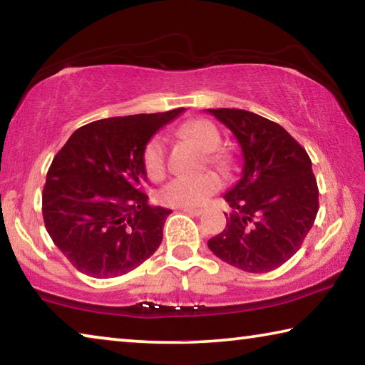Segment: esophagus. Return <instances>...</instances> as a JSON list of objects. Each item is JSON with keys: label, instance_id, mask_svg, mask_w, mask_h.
<instances>
[{"label": "esophagus", "instance_id": "esophagus-1", "mask_svg": "<svg viewBox=\"0 0 365 365\" xmlns=\"http://www.w3.org/2000/svg\"><path fill=\"white\" fill-rule=\"evenodd\" d=\"M182 211L185 212V214H190V215H201L202 214V209H193V207H183Z\"/></svg>", "mask_w": 365, "mask_h": 365}]
</instances>
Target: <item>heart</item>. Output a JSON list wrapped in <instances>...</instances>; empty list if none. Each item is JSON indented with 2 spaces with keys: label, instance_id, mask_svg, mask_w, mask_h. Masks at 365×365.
<instances>
[{
  "label": "heart",
  "instance_id": "b5f03b06",
  "mask_svg": "<svg viewBox=\"0 0 365 365\" xmlns=\"http://www.w3.org/2000/svg\"><path fill=\"white\" fill-rule=\"evenodd\" d=\"M185 137L193 140L202 151L211 153L207 160L219 169L227 165V158L214 151L220 146V133L212 122L200 119L185 123L182 128ZM141 163L148 175L159 180L165 174V138L153 135L146 141L141 153ZM219 190V178L214 174H201L196 177H175L159 190V201L172 207H200L207 197Z\"/></svg>",
  "mask_w": 365,
  "mask_h": 365
}]
</instances>
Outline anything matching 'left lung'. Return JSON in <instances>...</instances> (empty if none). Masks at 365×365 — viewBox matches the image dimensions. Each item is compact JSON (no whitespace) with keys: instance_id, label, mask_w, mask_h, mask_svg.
Segmentation results:
<instances>
[{"instance_id":"left-lung-1","label":"left lung","mask_w":365,"mask_h":365,"mask_svg":"<svg viewBox=\"0 0 365 365\" xmlns=\"http://www.w3.org/2000/svg\"><path fill=\"white\" fill-rule=\"evenodd\" d=\"M243 153L240 180L224 195V232L207 242L222 261L252 274L285 264L301 248L319 211L307 153L279 123L243 109H207Z\"/></svg>"}]
</instances>
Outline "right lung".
Listing matches in <instances>:
<instances>
[{"label": "right lung", "instance_id": "add662e5", "mask_svg": "<svg viewBox=\"0 0 365 365\" xmlns=\"http://www.w3.org/2000/svg\"><path fill=\"white\" fill-rule=\"evenodd\" d=\"M183 110L90 122L54 156L43 188V220L54 245L82 274L113 279L159 248L172 211L148 205L141 153Z\"/></svg>", "mask_w": 365, "mask_h": 365}]
</instances>
